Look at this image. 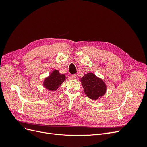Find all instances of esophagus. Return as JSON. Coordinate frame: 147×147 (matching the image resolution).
I'll return each mask as SVG.
<instances>
[{"label":"esophagus","instance_id":"obj_1","mask_svg":"<svg viewBox=\"0 0 147 147\" xmlns=\"http://www.w3.org/2000/svg\"><path fill=\"white\" fill-rule=\"evenodd\" d=\"M71 77H72V79H76L77 78V75L74 74V75H71Z\"/></svg>","mask_w":147,"mask_h":147}]
</instances>
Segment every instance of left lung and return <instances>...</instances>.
Here are the masks:
<instances>
[{"mask_svg":"<svg viewBox=\"0 0 147 147\" xmlns=\"http://www.w3.org/2000/svg\"><path fill=\"white\" fill-rule=\"evenodd\" d=\"M84 92L89 98L97 100L106 92L107 86L102 80L92 73L84 74L80 79Z\"/></svg>","mask_w":147,"mask_h":147,"instance_id":"obj_1","label":"left lung"}]
</instances>
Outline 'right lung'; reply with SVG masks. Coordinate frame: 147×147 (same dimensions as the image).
I'll return each mask as SVG.
<instances>
[{
    "instance_id": "1",
    "label": "right lung",
    "mask_w": 147,
    "mask_h": 147,
    "mask_svg": "<svg viewBox=\"0 0 147 147\" xmlns=\"http://www.w3.org/2000/svg\"><path fill=\"white\" fill-rule=\"evenodd\" d=\"M67 78L65 74H61L58 70H54L43 80V85L47 90L54 91L57 90Z\"/></svg>"
}]
</instances>
